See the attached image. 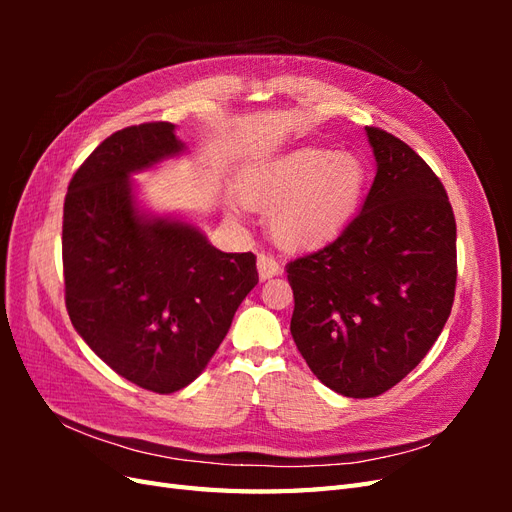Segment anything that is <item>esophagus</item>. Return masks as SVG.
<instances>
[{
    "label": "esophagus",
    "mask_w": 512,
    "mask_h": 512,
    "mask_svg": "<svg viewBox=\"0 0 512 512\" xmlns=\"http://www.w3.org/2000/svg\"><path fill=\"white\" fill-rule=\"evenodd\" d=\"M280 273V265H277V260L269 254H260L258 256V275L260 280H269V277H275Z\"/></svg>",
    "instance_id": "34e87169"
}]
</instances>
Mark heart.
Masks as SVG:
<instances>
[{
	"instance_id": "obj_1",
	"label": "heart",
	"mask_w": 512,
	"mask_h": 512,
	"mask_svg": "<svg viewBox=\"0 0 512 512\" xmlns=\"http://www.w3.org/2000/svg\"><path fill=\"white\" fill-rule=\"evenodd\" d=\"M365 177V166L354 153L299 149L247 170L241 200L250 209L271 213V232L280 245H314L348 222Z\"/></svg>"
}]
</instances>
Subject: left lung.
<instances>
[{
	"mask_svg": "<svg viewBox=\"0 0 512 512\" xmlns=\"http://www.w3.org/2000/svg\"><path fill=\"white\" fill-rule=\"evenodd\" d=\"M365 130L378 170L363 209L286 265L294 344L322 384L354 399L393 389L425 359L457 284V226L442 181L397 136Z\"/></svg>",
	"mask_w": 512,
	"mask_h": 512,
	"instance_id": "1",
	"label": "left lung"
}]
</instances>
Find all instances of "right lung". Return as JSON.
Instances as JSON below:
<instances>
[{
  "mask_svg": "<svg viewBox=\"0 0 512 512\" xmlns=\"http://www.w3.org/2000/svg\"><path fill=\"white\" fill-rule=\"evenodd\" d=\"M183 149L168 121L111 134L74 173L61 230L76 333L121 378L160 395L203 374L258 284L252 252H220L198 226L138 211L130 175Z\"/></svg>",
  "mask_w": 512,
  "mask_h": 512,
  "instance_id": "add662e5",
  "label": "right lung"
}]
</instances>
